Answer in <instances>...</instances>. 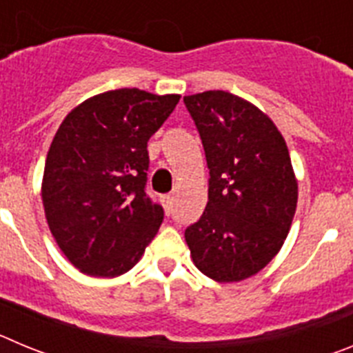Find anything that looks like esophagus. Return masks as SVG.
<instances>
[{
  "mask_svg": "<svg viewBox=\"0 0 353 353\" xmlns=\"http://www.w3.org/2000/svg\"><path fill=\"white\" fill-rule=\"evenodd\" d=\"M162 201H164V208H166V212L170 214L171 210H173V201H174V196L173 194H166L164 198H162Z\"/></svg>",
  "mask_w": 353,
  "mask_h": 353,
  "instance_id": "1",
  "label": "esophagus"
}]
</instances>
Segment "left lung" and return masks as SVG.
<instances>
[{
    "instance_id": "8db88e82",
    "label": "left lung",
    "mask_w": 353,
    "mask_h": 353,
    "mask_svg": "<svg viewBox=\"0 0 353 353\" xmlns=\"http://www.w3.org/2000/svg\"><path fill=\"white\" fill-rule=\"evenodd\" d=\"M205 148L208 201L185 242L199 272L244 281L276 256L292 228L299 185L269 114L223 90L183 97Z\"/></svg>"
}]
</instances>
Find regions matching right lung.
<instances>
[{"mask_svg":"<svg viewBox=\"0 0 353 353\" xmlns=\"http://www.w3.org/2000/svg\"><path fill=\"white\" fill-rule=\"evenodd\" d=\"M180 95L138 88L99 93L72 109L52 138L42 179L49 230L92 277H118L141 260L164 210L146 196V143Z\"/></svg>","mask_w":353,"mask_h":353,"instance_id":"add662e5","label":"right lung"}]
</instances>
